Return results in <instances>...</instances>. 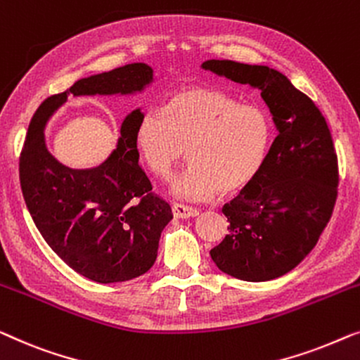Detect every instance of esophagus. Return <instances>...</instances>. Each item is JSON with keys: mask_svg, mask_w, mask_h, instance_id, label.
I'll use <instances>...</instances> for the list:
<instances>
[{"mask_svg": "<svg viewBox=\"0 0 360 360\" xmlns=\"http://www.w3.org/2000/svg\"><path fill=\"white\" fill-rule=\"evenodd\" d=\"M173 215L176 217V219H194V217L199 215V210L192 209V207L182 205V204H174Z\"/></svg>", "mask_w": 360, "mask_h": 360, "instance_id": "34e87169", "label": "esophagus"}]
</instances>
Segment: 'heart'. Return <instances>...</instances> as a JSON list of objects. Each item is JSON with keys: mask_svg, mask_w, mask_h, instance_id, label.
Returning a JSON list of instances; mask_svg holds the SVG:
<instances>
[{"mask_svg": "<svg viewBox=\"0 0 360 360\" xmlns=\"http://www.w3.org/2000/svg\"><path fill=\"white\" fill-rule=\"evenodd\" d=\"M272 120L256 103L210 88H186L146 110L135 127V146L151 173L168 181L184 158L191 166L171 186L174 197L209 200L236 195L264 168L272 145Z\"/></svg>", "mask_w": 360, "mask_h": 360, "instance_id": "b5f03b06", "label": "heart"}]
</instances>
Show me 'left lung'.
I'll use <instances>...</instances> for the list:
<instances>
[{"label": "left lung", "instance_id": "8db88e82", "mask_svg": "<svg viewBox=\"0 0 360 360\" xmlns=\"http://www.w3.org/2000/svg\"><path fill=\"white\" fill-rule=\"evenodd\" d=\"M202 70L261 91L277 136L261 174L224 207L229 235L210 251L236 279H277L305 259L331 219L338 158L326 120L285 75L266 65L207 60Z\"/></svg>", "mask_w": 360, "mask_h": 360}]
</instances>
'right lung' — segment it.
<instances>
[{"instance_id": "add662e5", "label": "right lung", "mask_w": 360, "mask_h": 360, "mask_svg": "<svg viewBox=\"0 0 360 360\" xmlns=\"http://www.w3.org/2000/svg\"><path fill=\"white\" fill-rule=\"evenodd\" d=\"M153 83V68L130 63L81 78L35 110L19 161L24 200L47 245L86 279L99 283L135 279L155 264L161 231L173 219L168 202L151 195L139 166L136 108L125 115L115 148L98 166L75 169L50 153L45 129L68 96H129ZM135 196H141L139 205Z\"/></svg>"}]
</instances>
